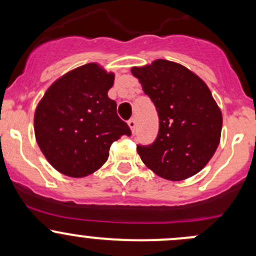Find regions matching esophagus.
<instances>
[{
	"label": "esophagus",
	"instance_id": "34e87169",
	"mask_svg": "<svg viewBox=\"0 0 256 256\" xmlns=\"http://www.w3.org/2000/svg\"><path fill=\"white\" fill-rule=\"evenodd\" d=\"M128 128H130V130H131V132H135V128H136V120L135 118H130V120H128Z\"/></svg>",
	"mask_w": 256,
	"mask_h": 256
}]
</instances>
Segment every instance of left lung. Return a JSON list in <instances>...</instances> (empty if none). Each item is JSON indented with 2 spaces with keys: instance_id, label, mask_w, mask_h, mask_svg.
Here are the masks:
<instances>
[{
  "instance_id": "obj_1",
  "label": "left lung",
  "mask_w": 256,
  "mask_h": 256,
  "mask_svg": "<svg viewBox=\"0 0 256 256\" xmlns=\"http://www.w3.org/2000/svg\"><path fill=\"white\" fill-rule=\"evenodd\" d=\"M156 106L158 135L138 146L141 160L157 176L182 180L194 176L220 141L222 112L204 82L180 64L157 59L131 69Z\"/></svg>"
}]
</instances>
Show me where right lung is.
Returning <instances> with one entry per match:
<instances>
[{
    "mask_svg": "<svg viewBox=\"0 0 256 256\" xmlns=\"http://www.w3.org/2000/svg\"><path fill=\"white\" fill-rule=\"evenodd\" d=\"M115 74L96 63L73 69L56 79L34 112V135L54 168L80 178L94 174L109 157L114 141L131 135L108 96Z\"/></svg>",
    "mask_w": 256,
    "mask_h": 256,
    "instance_id": "add662e5",
    "label": "right lung"
}]
</instances>
